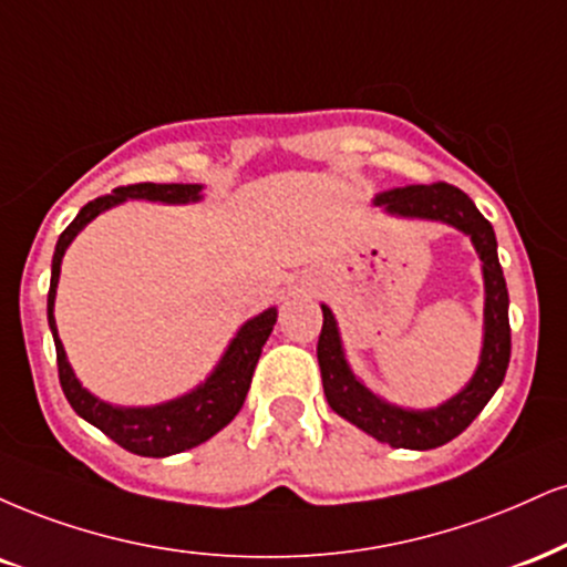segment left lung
<instances>
[{
    "label": "left lung",
    "mask_w": 567,
    "mask_h": 567,
    "mask_svg": "<svg viewBox=\"0 0 567 567\" xmlns=\"http://www.w3.org/2000/svg\"><path fill=\"white\" fill-rule=\"evenodd\" d=\"M374 206H385V210L412 218H433L446 221L452 227L470 235L475 250L483 261V282H486V336H483V351L478 372L473 374L467 388L456 393L452 401L427 412H409V409L385 404L378 395L367 391L353 378L346 364L340 336L332 311L322 306L324 322L319 332L317 359L322 370V385L327 404L340 417L370 433L372 439L388 443L393 449H435L456 439L465 427L483 412L491 395L502 385L509 364V296L504 282L499 256H496V235L486 216L475 208V203L462 193L460 187L446 182L433 184H409L395 187L374 197Z\"/></svg>",
    "instance_id": "left-lung-1"
}]
</instances>
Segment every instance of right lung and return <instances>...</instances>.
<instances>
[{"instance_id": "add662e5", "label": "right lung", "mask_w": 567, "mask_h": 567, "mask_svg": "<svg viewBox=\"0 0 567 567\" xmlns=\"http://www.w3.org/2000/svg\"><path fill=\"white\" fill-rule=\"evenodd\" d=\"M126 197H145V200L161 203H193L200 200V184H126V187H115L111 195H102L97 200H89L79 216L68 224L58 245H54L52 256V279H50V296H47V319H50V330L54 338V351H58V374L60 385L68 404L73 412L94 427H100L107 439L118 443L126 452L140 456H168L187 452V449L200 446L210 435H216L221 427H227L235 414L243 409L245 395H248L254 370L261 357L266 338L271 336V327L277 322V309L258 313L256 319L243 324L237 338L231 340L224 359L218 361L214 374L195 388L193 393L182 395V399L168 401L161 406H142V409H124L111 406L105 401L94 399L92 393L84 391L68 364L63 343L58 338V327H54V290H58L60 261H63L65 248L73 243V237L100 216L102 210L118 206Z\"/></svg>"}]
</instances>
